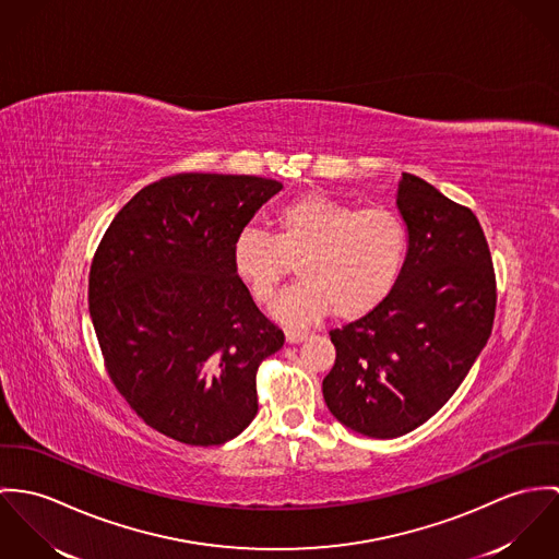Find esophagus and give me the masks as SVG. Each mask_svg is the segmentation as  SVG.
I'll return each instance as SVG.
<instances>
[{
	"label": "esophagus",
	"mask_w": 559,
	"mask_h": 559,
	"mask_svg": "<svg viewBox=\"0 0 559 559\" xmlns=\"http://www.w3.org/2000/svg\"><path fill=\"white\" fill-rule=\"evenodd\" d=\"M309 332H305V330H294V328H289V330H285V338H287V343H302V341H307L309 338Z\"/></svg>",
	"instance_id": "obj_1"
}]
</instances>
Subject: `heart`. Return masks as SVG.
Segmentation results:
<instances>
[{"label": "heart", "mask_w": 559, "mask_h": 559, "mask_svg": "<svg viewBox=\"0 0 559 559\" xmlns=\"http://www.w3.org/2000/svg\"><path fill=\"white\" fill-rule=\"evenodd\" d=\"M407 242V227L394 210H358L310 192L276 212L274 236L242 229L231 247V263L250 296L265 305L289 272V261H298L302 281L272 309L289 325L309 323L330 310L336 319H358L394 289Z\"/></svg>", "instance_id": "b5f03b06"}]
</instances>
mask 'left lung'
<instances>
[{"label": "left lung", "instance_id": "1", "mask_svg": "<svg viewBox=\"0 0 559 559\" xmlns=\"http://www.w3.org/2000/svg\"><path fill=\"white\" fill-rule=\"evenodd\" d=\"M396 205L407 257L390 296L330 332L336 347L323 399L356 433L392 439L435 416L487 345L496 272L476 214L403 174Z\"/></svg>", "mask_w": 559, "mask_h": 559}]
</instances>
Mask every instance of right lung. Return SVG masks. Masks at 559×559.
Instances as JSON below:
<instances>
[{"mask_svg":"<svg viewBox=\"0 0 559 559\" xmlns=\"http://www.w3.org/2000/svg\"><path fill=\"white\" fill-rule=\"evenodd\" d=\"M281 188L257 176H169L141 188L98 245L87 300L105 367L158 433L218 445L257 416V369L285 334L252 302L231 247Z\"/></svg>","mask_w":559,"mask_h":559,"instance_id":"obj_1","label":"right lung"}]
</instances>
